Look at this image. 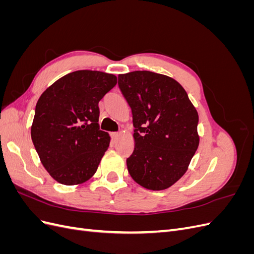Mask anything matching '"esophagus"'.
<instances>
[{"label": "esophagus", "instance_id": "1", "mask_svg": "<svg viewBox=\"0 0 254 254\" xmlns=\"http://www.w3.org/2000/svg\"><path fill=\"white\" fill-rule=\"evenodd\" d=\"M110 135H111V137H112L113 140H115V139H117V137L120 135V133H119V132H111Z\"/></svg>", "mask_w": 254, "mask_h": 254}]
</instances>
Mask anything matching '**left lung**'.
<instances>
[{"label":"left lung","instance_id":"obj_1","mask_svg":"<svg viewBox=\"0 0 254 254\" xmlns=\"http://www.w3.org/2000/svg\"><path fill=\"white\" fill-rule=\"evenodd\" d=\"M131 108L134 149L127 168L141 187L161 190L188 171L199 145L198 113L181 84L166 75L134 71L119 75Z\"/></svg>","mask_w":254,"mask_h":254}]
</instances>
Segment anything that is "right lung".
<instances>
[{
  "label": "right lung",
  "mask_w": 254,
  "mask_h": 254,
  "mask_svg": "<svg viewBox=\"0 0 254 254\" xmlns=\"http://www.w3.org/2000/svg\"><path fill=\"white\" fill-rule=\"evenodd\" d=\"M117 84V76L81 70L64 75L38 99L30 134L42 165L64 186L89 180L110 136L99 130L98 103Z\"/></svg>",
  "instance_id": "add662e5"
}]
</instances>
